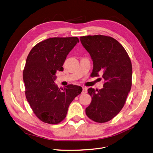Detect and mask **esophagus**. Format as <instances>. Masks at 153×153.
<instances>
[{
    "label": "esophagus",
    "instance_id": "obj_1",
    "mask_svg": "<svg viewBox=\"0 0 153 153\" xmlns=\"http://www.w3.org/2000/svg\"><path fill=\"white\" fill-rule=\"evenodd\" d=\"M87 92V88L86 87H83L82 89V94H86Z\"/></svg>",
    "mask_w": 153,
    "mask_h": 153
}]
</instances>
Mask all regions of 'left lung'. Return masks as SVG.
Wrapping results in <instances>:
<instances>
[{
  "instance_id": "8db88e82",
  "label": "left lung",
  "mask_w": 153,
  "mask_h": 153,
  "mask_svg": "<svg viewBox=\"0 0 153 153\" xmlns=\"http://www.w3.org/2000/svg\"><path fill=\"white\" fill-rule=\"evenodd\" d=\"M80 39L93 61L91 75L103 74L105 81L101 89H88L92 101L85 109L86 115L96 123L108 122L122 110L131 90V60L126 50L112 37L87 36Z\"/></svg>"
}]
</instances>
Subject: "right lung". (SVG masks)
I'll return each mask as SVG.
<instances>
[{"label":"right lung","instance_id":"obj_1","mask_svg":"<svg viewBox=\"0 0 153 153\" xmlns=\"http://www.w3.org/2000/svg\"><path fill=\"white\" fill-rule=\"evenodd\" d=\"M79 39L77 37L52 38L32 48L23 72L25 96L34 114L41 121L56 124L66 117L72 101L81 93L80 86L68 85L64 89L55 84L57 71Z\"/></svg>","mask_w":153,"mask_h":153}]
</instances>
